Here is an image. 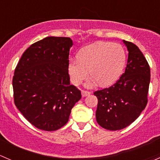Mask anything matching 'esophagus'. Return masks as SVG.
Returning a JSON list of instances; mask_svg holds the SVG:
<instances>
[{
  "instance_id": "obj_1",
  "label": "esophagus",
  "mask_w": 160,
  "mask_h": 160,
  "mask_svg": "<svg viewBox=\"0 0 160 160\" xmlns=\"http://www.w3.org/2000/svg\"><path fill=\"white\" fill-rule=\"evenodd\" d=\"M91 94V92H88V91H85V90H82V97H85V96H88Z\"/></svg>"
}]
</instances>
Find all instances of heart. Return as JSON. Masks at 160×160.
Masks as SVG:
<instances>
[{"label": "heart", "instance_id": "heart-1", "mask_svg": "<svg viewBox=\"0 0 160 160\" xmlns=\"http://www.w3.org/2000/svg\"><path fill=\"white\" fill-rule=\"evenodd\" d=\"M126 52L122 46L115 42H97L79 51L78 59L68 64L71 81L79 85L89 75L100 86L116 82L126 65Z\"/></svg>", "mask_w": 160, "mask_h": 160}]
</instances>
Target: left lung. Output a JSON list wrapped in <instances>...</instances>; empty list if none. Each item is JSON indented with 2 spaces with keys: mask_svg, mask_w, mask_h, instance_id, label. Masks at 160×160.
<instances>
[{
  "mask_svg": "<svg viewBox=\"0 0 160 160\" xmlns=\"http://www.w3.org/2000/svg\"><path fill=\"white\" fill-rule=\"evenodd\" d=\"M129 52L125 73L109 88L98 90L95 116L108 130H120L132 123L146 108L150 82V68L139 48L123 40Z\"/></svg>",
  "mask_w": 160,
  "mask_h": 160,
  "instance_id": "left-lung-1",
  "label": "left lung"
}]
</instances>
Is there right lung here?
I'll use <instances>...</instances> for the list:
<instances>
[{"label": "right lung", "mask_w": 160, "mask_h": 160, "mask_svg": "<svg viewBox=\"0 0 160 160\" xmlns=\"http://www.w3.org/2000/svg\"><path fill=\"white\" fill-rule=\"evenodd\" d=\"M72 44L70 38H45L24 52L14 70V104L38 129L55 131L65 126L82 98L68 72Z\"/></svg>", "instance_id": "right-lung-1"}]
</instances>
